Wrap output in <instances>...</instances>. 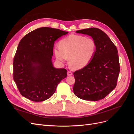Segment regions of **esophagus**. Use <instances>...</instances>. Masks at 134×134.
Listing matches in <instances>:
<instances>
[{
	"label": "esophagus",
	"mask_w": 134,
	"mask_h": 134,
	"mask_svg": "<svg viewBox=\"0 0 134 134\" xmlns=\"http://www.w3.org/2000/svg\"><path fill=\"white\" fill-rule=\"evenodd\" d=\"M67 74H68V76H71V75H72V73L71 72H70V71H68L67 72Z\"/></svg>",
	"instance_id": "34e87169"
}]
</instances>
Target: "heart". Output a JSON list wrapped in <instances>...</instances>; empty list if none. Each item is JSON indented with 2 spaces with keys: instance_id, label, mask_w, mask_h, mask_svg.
<instances>
[{
  "instance_id": "b5f03b06",
  "label": "heart",
  "mask_w": 134,
  "mask_h": 134,
  "mask_svg": "<svg viewBox=\"0 0 134 134\" xmlns=\"http://www.w3.org/2000/svg\"><path fill=\"white\" fill-rule=\"evenodd\" d=\"M59 47H55L54 54L56 60L64 63L68 60L74 69H80L89 64L94 56L96 43L91 37L70 35L62 39Z\"/></svg>"
}]
</instances>
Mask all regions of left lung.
Here are the masks:
<instances>
[{
	"instance_id": "8db88e82",
	"label": "left lung",
	"mask_w": 134,
	"mask_h": 134,
	"mask_svg": "<svg viewBox=\"0 0 134 134\" xmlns=\"http://www.w3.org/2000/svg\"><path fill=\"white\" fill-rule=\"evenodd\" d=\"M76 32L91 36L96 42V50L90 63L73 73L74 93L83 100L103 99L116 87L120 70L118 51L108 36L99 28H86Z\"/></svg>"
}]
</instances>
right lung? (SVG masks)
<instances>
[{
  "label": "right lung",
  "instance_id": "obj_1",
  "mask_svg": "<svg viewBox=\"0 0 134 134\" xmlns=\"http://www.w3.org/2000/svg\"><path fill=\"white\" fill-rule=\"evenodd\" d=\"M68 33L41 27L20 41L13 59V79L25 98L35 102L48 99L61 80L66 77L65 69L54 68L51 59L55 41Z\"/></svg>",
  "mask_w": 134,
  "mask_h": 134
}]
</instances>
